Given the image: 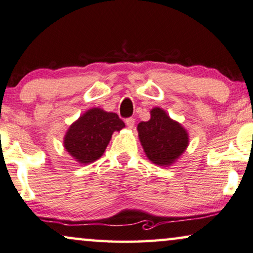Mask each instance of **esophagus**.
<instances>
[{
    "instance_id": "34e87169",
    "label": "esophagus",
    "mask_w": 253,
    "mask_h": 253,
    "mask_svg": "<svg viewBox=\"0 0 253 253\" xmlns=\"http://www.w3.org/2000/svg\"><path fill=\"white\" fill-rule=\"evenodd\" d=\"M126 125H127V127L128 128H130V129H131V128H133L134 127V124H135V119L134 118H131V117H130V118H127L126 119Z\"/></svg>"
}]
</instances>
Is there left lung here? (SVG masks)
I'll return each mask as SVG.
<instances>
[{
	"mask_svg": "<svg viewBox=\"0 0 253 253\" xmlns=\"http://www.w3.org/2000/svg\"><path fill=\"white\" fill-rule=\"evenodd\" d=\"M149 122L137 125L138 137L145 155L152 163L167 166L183 154L188 147V134L161 108L151 110Z\"/></svg>",
	"mask_w": 253,
	"mask_h": 253,
	"instance_id": "obj_1",
	"label": "left lung"
}]
</instances>
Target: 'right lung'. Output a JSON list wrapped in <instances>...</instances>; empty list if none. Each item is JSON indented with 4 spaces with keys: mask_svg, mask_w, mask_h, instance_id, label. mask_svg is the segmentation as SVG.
<instances>
[{
    "mask_svg": "<svg viewBox=\"0 0 253 253\" xmlns=\"http://www.w3.org/2000/svg\"><path fill=\"white\" fill-rule=\"evenodd\" d=\"M124 127L125 124L117 113L90 109L71 125L64 137V147L76 161L89 164L104 154L113 131Z\"/></svg>",
    "mask_w": 253,
    "mask_h": 253,
    "instance_id": "right-lung-1",
    "label": "right lung"
}]
</instances>
